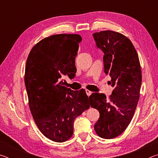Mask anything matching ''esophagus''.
<instances>
[{
    "label": "esophagus",
    "mask_w": 158,
    "mask_h": 158,
    "mask_svg": "<svg viewBox=\"0 0 158 158\" xmlns=\"http://www.w3.org/2000/svg\"><path fill=\"white\" fill-rule=\"evenodd\" d=\"M85 93H86V95H88V96H89H89L90 95H91V93H92V92L91 91H90V90H85Z\"/></svg>",
    "instance_id": "1"
}]
</instances>
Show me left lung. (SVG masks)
I'll return each mask as SVG.
<instances>
[{"label":"left lung","instance_id":"8db88e82","mask_svg":"<svg viewBox=\"0 0 158 158\" xmlns=\"http://www.w3.org/2000/svg\"><path fill=\"white\" fill-rule=\"evenodd\" d=\"M96 46L104 53L105 73L114 88L109 99L103 93L90 95V106L98 109L100 118L94 129L98 136L113 139L124 132L135 114L139 99L141 71L135 47L127 37L112 31L93 34Z\"/></svg>","mask_w":158,"mask_h":158}]
</instances>
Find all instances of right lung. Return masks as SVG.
<instances>
[{"mask_svg": "<svg viewBox=\"0 0 158 158\" xmlns=\"http://www.w3.org/2000/svg\"><path fill=\"white\" fill-rule=\"evenodd\" d=\"M81 40L77 34L46 37L33 47L26 61L24 80L32 116L40 132L56 142L73 136L74 120L90 107L85 90L68 89L62 79L75 76Z\"/></svg>", "mask_w": 158, "mask_h": 158, "instance_id": "right-lung-1", "label": "right lung"}]
</instances>
